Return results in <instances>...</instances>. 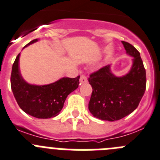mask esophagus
<instances>
[{
	"label": "esophagus",
	"instance_id": "1",
	"mask_svg": "<svg viewBox=\"0 0 160 160\" xmlns=\"http://www.w3.org/2000/svg\"><path fill=\"white\" fill-rule=\"evenodd\" d=\"M87 82H88V80H87V77H86V76L83 75V74L80 75V84H82V83H87Z\"/></svg>",
	"mask_w": 160,
	"mask_h": 160
}]
</instances>
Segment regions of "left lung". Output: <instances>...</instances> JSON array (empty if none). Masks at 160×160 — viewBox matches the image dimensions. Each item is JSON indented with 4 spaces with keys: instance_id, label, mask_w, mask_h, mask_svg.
<instances>
[{
    "instance_id": "left-lung-1",
    "label": "left lung",
    "mask_w": 160,
    "mask_h": 160,
    "mask_svg": "<svg viewBox=\"0 0 160 160\" xmlns=\"http://www.w3.org/2000/svg\"><path fill=\"white\" fill-rule=\"evenodd\" d=\"M126 53L132 57L130 71L118 77L106 65L88 78L92 93L88 109L101 120H120L137 109L146 89V71L138 50L127 42H122Z\"/></svg>"
}]
</instances>
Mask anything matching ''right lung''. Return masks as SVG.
Masks as SVG:
<instances>
[{
  "label": "right lung",
  "instance_id": "obj_1",
  "mask_svg": "<svg viewBox=\"0 0 160 160\" xmlns=\"http://www.w3.org/2000/svg\"><path fill=\"white\" fill-rule=\"evenodd\" d=\"M37 41L32 40L27 46ZM19 54L13 63L11 73L12 91L18 105L25 113L37 118H50L58 115L67 96L78 88L80 76L76 78L63 77L42 86L29 84L19 72Z\"/></svg>",
  "mask_w": 160,
  "mask_h": 160
}]
</instances>
